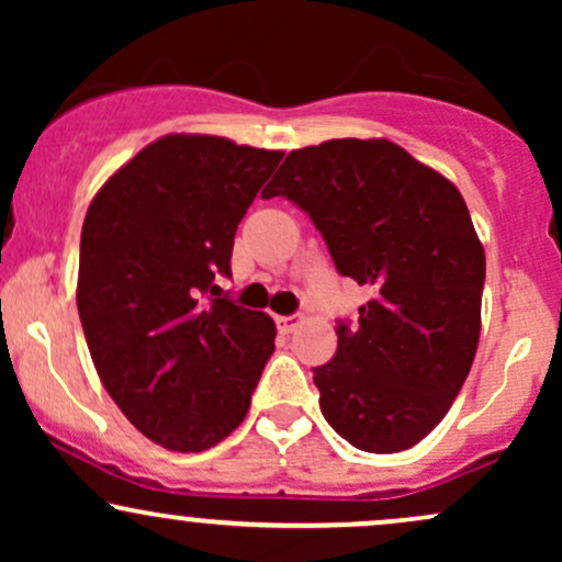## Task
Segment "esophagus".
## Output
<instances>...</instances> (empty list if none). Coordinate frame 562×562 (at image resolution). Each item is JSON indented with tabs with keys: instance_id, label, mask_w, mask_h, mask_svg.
Segmentation results:
<instances>
[{
	"instance_id": "esophagus-1",
	"label": "esophagus",
	"mask_w": 562,
	"mask_h": 562,
	"mask_svg": "<svg viewBox=\"0 0 562 562\" xmlns=\"http://www.w3.org/2000/svg\"><path fill=\"white\" fill-rule=\"evenodd\" d=\"M277 330H280L282 335H290L299 330L301 325V314H288V317H277Z\"/></svg>"
}]
</instances>
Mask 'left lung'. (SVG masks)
<instances>
[{"mask_svg": "<svg viewBox=\"0 0 562 562\" xmlns=\"http://www.w3.org/2000/svg\"><path fill=\"white\" fill-rule=\"evenodd\" d=\"M274 195L308 214L338 274L372 290L314 367L322 415L362 451L415 447L479 348L486 256L460 190L389 139H330L290 153L261 192Z\"/></svg>", "mask_w": 562, "mask_h": 562, "instance_id": "8db88e82", "label": "left lung"}]
</instances>
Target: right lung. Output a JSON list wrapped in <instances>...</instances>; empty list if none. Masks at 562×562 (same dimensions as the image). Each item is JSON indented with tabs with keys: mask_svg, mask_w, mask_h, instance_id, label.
<instances>
[{
	"mask_svg": "<svg viewBox=\"0 0 562 562\" xmlns=\"http://www.w3.org/2000/svg\"><path fill=\"white\" fill-rule=\"evenodd\" d=\"M282 153L169 134L108 179L81 229L79 317L105 391L171 451H203L248 415L274 322L216 285L237 224Z\"/></svg>",
	"mask_w": 562,
	"mask_h": 562,
	"instance_id": "obj_1",
	"label": "right lung"
}]
</instances>
